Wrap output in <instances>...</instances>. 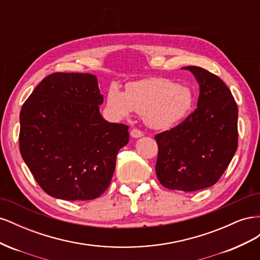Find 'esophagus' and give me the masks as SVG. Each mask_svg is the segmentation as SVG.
Masks as SVG:
<instances>
[{
    "instance_id": "esophagus-1",
    "label": "esophagus",
    "mask_w": 260,
    "mask_h": 260,
    "mask_svg": "<svg viewBox=\"0 0 260 260\" xmlns=\"http://www.w3.org/2000/svg\"><path fill=\"white\" fill-rule=\"evenodd\" d=\"M130 136L135 139H139V138H142L144 135H143V132H141L138 129H132L130 132Z\"/></svg>"
}]
</instances>
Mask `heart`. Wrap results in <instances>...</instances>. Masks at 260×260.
<instances>
[{"label": "heart", "mask_w": 260, "mask_h": 260, "mask_svg": "<svg viewBox=\"0 0 260 260\" xmlns=\"http://www.w3.org/2000/svg\"><path fill=\"white\" fill-rule=\"evenodd\" d=\"M107 106L116 117L129 118L136 112L144 116L148 127L166 130L179 124L190 114L194 92L186 84L166 78L152 77L127 86V92L113 84L107 92Z\"/></svg>", "instance_id": "b5f03b06"}]
</instances>
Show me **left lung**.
<instances>
[{
  "mask_svg": "<svg viewBox=\"0 0 260 260\" xmlns=\"http://www.w3.org/2000/svg\"><path fill=\"white\" fill-rule=\"evenodd\" d=\"M200 85L198 108L177 127L155 137L156 176L170 190L214 185L238 148V105L224 82L208 70L186 66Z\"/></svg>",
  "mask_w": 260,
  "mask_h": 260,
  "instance_id": "left-lung-1",
  "label": "left lung"
}]
</instances>
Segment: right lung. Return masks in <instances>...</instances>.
Instances as JSON below:
<instances>
[{"mask_svg": "<svg viewBox=\"0 0 260 260\" xmlns=\"http://www.w3.org/2000/svg\"><path fill=\"white\" fill-rule=\"evenodd\" d=\"M96 76L56 73L38 84L20 111L19 148L44 192L65 201H89L111 183L129 127L111 123Z\"/></svg>", "mask_w": 260, "mask_h": 260, "instance_id": "add662e5", "label": "right lung"}]
</instances>
